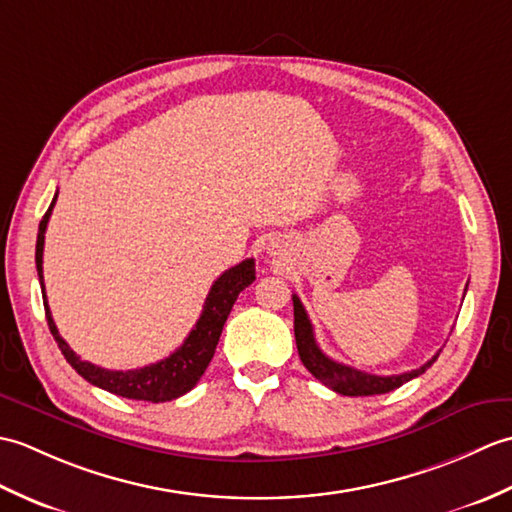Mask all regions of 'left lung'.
<instances>
[{"instance_id":"1","label":"left lung","mask_w":512,"mask_h":512,"mask_svg":"<svg viewBox=\"0 0 512 512\" xmlns=\"http://www.w3.org/2000/svg\"><path fill=\"white\" fill-rule=\"evenodd\" d=\"M292 303H295V339H297V350L301 363L306 365L308 372L321 380L323 385L334 389L336 394L343 396H374V394H387V391L396 389L400 385L409 383L411 378L427 372V367L436 363L440 352L431 358V361L424 363L418 369H411V372L398 374V376H376L361 372V369H354L350 365L336 363L330 356L321 352V347L314 341V330L308 319V312L303 308L297 295H292Z\"/></svg>"}]
</instances>
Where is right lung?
Masks as SVG:
<instances>
[{
	"label": "right lung",
	"instance_id": "1",
	"mask_svg": "<svg viewBox=\"0 0 512 512\" xmlns=\"http://www.w3.org/2000/svg\"><path fill=\"white\" fill-rule=\"evenodd\" d=\"M57 202V195L50 204V209L43 215L37 233V275L43 292V308H46V319L48 328L57 341L61 354L65 356L76 374H81L88 383L101 387L110 394L132 398V400H147V402H167L173 398H180L187 394L198 380L202 378L204 369L209 367L211 358L215 354L217 341H220V334L228 314L233 310V303L237 301V295L244 288H248L255 281V259H244L242 264L228 268L226 273L217 277L215 284L211 286L209 295H206L204 308L195 328L189 332L187 339L178 347L176 352L162 358L158 363L145 365L140 369H127V372H114V369H105L88 361H81V356H76L70 345L61 339L57 325L52 321V314L48 308L46 299V288H43V239H46V228L48 220L52 215V206Z\"/></svg>",
	"mask_w": 512,
	"mask_h": 512
}]
</instances>
